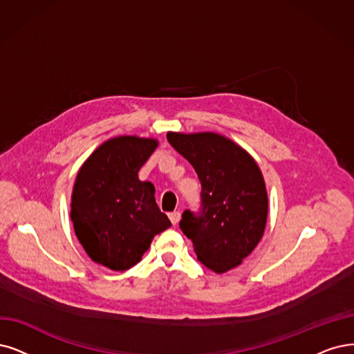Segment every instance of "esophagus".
Returning <instances> with one entry per match:
<instances>
[{
    "label": "esophagus",
    "mask_w": 354,
    "mask_h": 354,
    "mask_svg": "<svg viewBox=\"0 0 354 354\" xmlns=\"http://www.w3.org/2000/svg\"><path fill=\"white\" fill-rule=\"evenodd\" d=\"M169 218H170V221H172V225L175 226V225H178V223H179V220H180V213H179V212L170 213V214H169Z\"/></svg>",
    "instance_id": "obj_1"
}]
</instances>
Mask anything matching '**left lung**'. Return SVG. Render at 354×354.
I'll use <instances>...</instances> for the list:
<instances>
[{
    "label": "left lung",
    "mask_w": 354,
    "mask_h": 354,
    "mask_svg": "<svg viewBox=\"0 0 354 354\" xmlns=\"http://www.w3.org/2000/svg\"><path fill=\"white\" fill-rule=\"evenodd\" d=\"M167 141L192 165L201 182L203 212L182 214L180 230L201 264L223 274L242 264L264 236L268 197L254 157L216 133H167Z\"/></svg>",
    "instance_id": "left-lung-1"
}]
</instances>
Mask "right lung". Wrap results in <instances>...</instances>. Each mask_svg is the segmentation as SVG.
<instances>
[{
	"label": "right lung",
	"mask_w": 354,
	"mask_h": 354,
	"mask_svg": "<svg viewBox=\"0 0 354 354\" xmlns=\"http://www.w3.org/2000/svg\"><path fill=\"white\" fill-rule=\"evenodd\" d=\"M157 146L156 138L113 137L77 174L70 213L75 236L95 263L113 271L140 263L156 234L170 227L156 204L154 185L138 179Z\"/></svg>",
	"instance_id": "right-lung-1"
}]
</instances>
